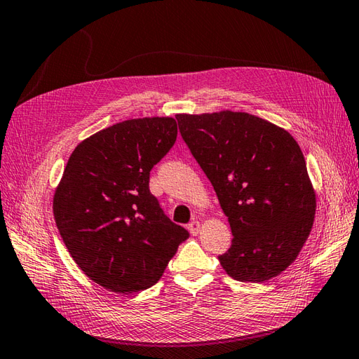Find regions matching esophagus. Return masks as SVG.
I'll return each instance as SVG.
<instances>
[{"instance_id": "esophagus-1", "label": "esophagus", "mask_w": 359, "mask_h": 359, "mask_svg": "<svg viewBox=\"0 0 359 359\" xmlns=\"http://www.w3.org/2000/svg\"><path fill=\"white\" fill-rule=\"evenodd\" d=\"M200 226H202V224H200V222L193 220V222H191V223L188 224V229H189L191 234H193V236H197V234H198V231H200Z\"/></svg>"}]
</instances>
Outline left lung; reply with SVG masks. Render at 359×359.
Masks as SVG:
<instances>
[{
    "instance_id": "obj_1",
    "label": "left lung",
    "mask_w": 359,
    "mask_h": 359,
    "mask_svg": "<svg viewBox=\"0 0 359 359\" xmlns=\"http://www.w3.org/2000/svg\"><path fill=\"white\" fill-rule=\"evenodd\" d=\"M176 118L234 236L222 268L238 281L277 277L295 262L315 219L302 148L285 128L243 111Z\"/></svg>"
}]
</instances>
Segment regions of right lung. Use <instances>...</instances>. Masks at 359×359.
Masks as SVG:
<instances>
[{
  "mask_svg": "<svg viewBox=\"0 0 359 359\" xmlns=\"http://www.w3.org/2000/svg\"><path fill=\"white\" fill-rule=\"evenodd\" d=\"M177 137L174 118L128 119L73 149L55 189L67 251L99 286L133 294L159 281L189 234L149 193V171Z\"/></svg>",
  "mask_w": 359,
  "mask_h": 359,
  "instance_id": "right-lung-1",
  "label": "right lung"
}]
</instances>
